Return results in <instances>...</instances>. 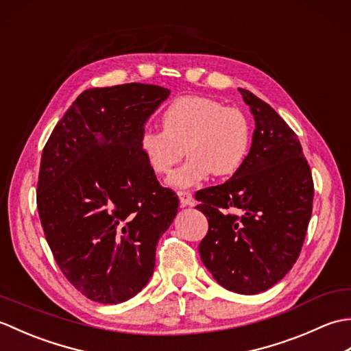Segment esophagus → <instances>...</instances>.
Listing matches in <instances>:
<instances>
[{"instance_id": "esophagus-1", "label": "esophagus", "mask_w": 351, "mask_h": 351, "mask_svg": "<svg viewBox=\"0 0 351 351\" xmlns=\"http://www.w3.org/2000/svg\"><path fill=\"white\" fill-rule=\"evenodd\" d=\"M178 197H180L181 206H195L196 204V200L190 191H180L178 193Z\"/></svg>"}]
</instances>
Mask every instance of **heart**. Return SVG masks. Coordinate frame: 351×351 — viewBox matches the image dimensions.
<instances>
[{"instance_id": "heart-1", "label": "heart", "mask_w": 351, "mask_h": 351, "mask_svg": "<svg viewBox=\"0 0 351 351\" xmlns=\"http://www.w3.org/2000/svg\"><path fill=\"white\" fill-rule=\"evenodd\" d=\"M161 126L162 131H141L138 149L147 167L162 176L181 160L185 147L190 160L167 180L173 189L193 187L211 173L234 175L249 155L252 130L247 117L206 96L173 99L162 111Z\"/></svg>"}]
</instances>
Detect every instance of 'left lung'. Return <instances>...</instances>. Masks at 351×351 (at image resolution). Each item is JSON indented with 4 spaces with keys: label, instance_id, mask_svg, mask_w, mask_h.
Instances as JSON below:
<instances>
[{
    "label": "left lung",
    "instance_id": "left-lung-1",
    "mask_svg": "<svg viewBox=\"0 0 351 351\" xmlns=\"http://www.w3.org/2000/svg\"><path fill=\"white\" fill-rule=\"evenodd\" d=\"M255 119L241 169L225 184L196 193L208 232L200 259L223 288L258 294L285 276L300 255L314 182L295 132L263 99L238 88Z\"/></svg>",
    "mask_w": 351,
    "mask_h": 351
}]
</instances>
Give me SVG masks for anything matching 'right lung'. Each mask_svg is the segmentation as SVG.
Returning <instances> with one entry per match:
<instances>
[{
	"label": "right lung",
	"mask_w": 351,
	"mask_h": 351,
	"mask_svg": "<svg viewBox=\"0 0 351 351\" xmlns=\"http://www.w3.org/2000/svg\"><path fill=\"white\" fill-rule=\"evenodd\" d=\"M170 90L154 84L88 88L43 147L37 211L58 267L87 299L130 300L151 279L155 250L180 200L164 189L138 136Z\"/></svg>",
	"instance_id": "right-lung-1"
}]
</instances>
